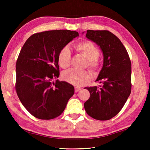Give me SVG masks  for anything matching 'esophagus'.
<instances>
[{"label":"esophagus","instance_id":"34e87169","mask_svg":"<svg viewBox=\"0 0 150 150\" xmlns=\"http://www.w3.org/2000/svg\"><path fill=\"white\" fill-rule=\"evenodd\" d=\"M81 90V88H79V87H75V92H78L79 91H80Z\"/></svg>","mask_w":150,"mask_h":150}]
</instances>
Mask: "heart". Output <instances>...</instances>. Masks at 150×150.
Returning a JSON list of instances; mask_svg holds the SVG:
<instances>
[{"instance_id": "obj_1", "label": "heart", "mask_w": 150, "mask_h": 150, "mask_svg": "<svg viewBox=\"0 0 150 150\" xmlns=\"http://www.w3.org/2000/svg\"><path fill=\"white\" fill-rule=\"evenodd\" d=\"M75 48L77 52L83 55L87 59L86 66L94 73H97L100 69V61L98 57L99 55V50L90 40H83L75 44ZM71 54L68 46L63 47L58 55V63L63 69H66L70 66ZM62 79L77 86L84 85L90 81L91 76L87 71H78L71 69L67 70L62 74Z\"/></svg>"}]
</instances>
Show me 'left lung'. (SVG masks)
<instances>
[{
  "label": "left lung",
  "mask_w": 150,
  "mask_h": 150,
  "mask_svg": "<svg viewBox=\"0 0 150 150\" xmlns=\"http://www.w3.org/2000/svg\"><path fill=\"white\" fill-rule=\"evenodd\" d=\"M88 39L100 46L104 62L96 81L99 87H86L90 98L84 104L88 115L107 120L120 112L131 93L132 64L120 39L108 30H87Z\"/></svg>",
  "instance_id": "obj_1"
}]
</instances>
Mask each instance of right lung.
<instances>
[{
  "label": "right lung",
  "instance_id": "add662e5",
  "mask_svg": "<svg viewBox=\"0 0 150 150\" xmlns=\"http://www.w3.org/2000/svg\"><path fill=\"white\" fill-rule=\"evenodd\" d=\"M79 33L68 30L46 31L30 37L16 63L15 90L21 103L35 117L53 119L64 110L74 94L65 81L52 82L59 76L58 55Z\"/></svg>",
  "mask_w": 150,
  "mask_h": 150
}]
</instances>
